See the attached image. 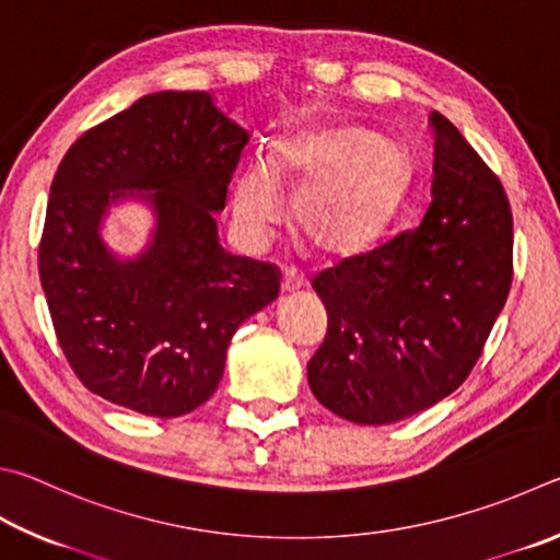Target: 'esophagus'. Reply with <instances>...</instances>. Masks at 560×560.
I'll return each instance as SVG.
<instances>
[{
    "mask_svg": "<svg viewBox=\"0 0 560 560\" xmlns=\"http://www.w3.org/2000/svg\"><path fill=\"white\" fill-rule=\"evenodd\" d=\"M302 285H305V280H302V275H298L295 270H285L280 278V292L282 295H292V292H298Z\"/></svg>",
    "mask_w": 560,
    "mask_h": 560,
    "instance_id": "1",
    "label": "esophagus"
}]
</instances>
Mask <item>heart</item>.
Here are the masks:
<instances>
[{"label":"heart","mask_w":560,"mask_h":560,"mask_svg":"<svg viewBox=\"0 0 560 560\" xmlns=\"http://www.w3.org/2000/svg\"><path fill=\"white\" fill-rule=\"evenodd\" d=\"M282 189L295 191L292 223L327 260H349L384 238L408 189L404 147L361 125L307 122L272 144L233 179V221L260 245L282 215Z\"/></svg>","instance_id":"1"}]
</instances>
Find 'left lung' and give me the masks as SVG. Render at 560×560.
<instances>
[{
  "label": "left lung",
  "instance_id": "left-lung-1",
  "mask_svg": "<svg viewBox=\"0 0 560 560\" xmlns=\"http://www.w3.org/2000/svg\"><path fill=\"white\" fill-rule=\"evenodd\" d=\"M433 186L418 229L319 272L327 337L307 364L315 398L388 425L453 394L477 364L512 288V209L492 170L440 115Z\"/></svg>",
  "mask_w": 560,
  "mask_h": 560
}]
</instances>
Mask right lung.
Listing matches in <instances>:
<instances>
[{
	"mask_svg": "<svg viewBox=\"0 0 560 560\" xmlns=\"http://www.w3.org/2000/svg\"><path fill=\"white\" fill-rule=\"evenodd\" d=\"M250 132L203 91H160L78 137L58 164L38 275L75 376L110 404L154 418L213 396L231 337L278 298V268L231 255L215 213ZM140 200L143 250L104 243L113 205Z\"/></svg>",
	"mask_w": 560,
	"mask_h": 560,
	"instance_id": "right-lung-1",
	"label": "right lung"
}]
</instances>
